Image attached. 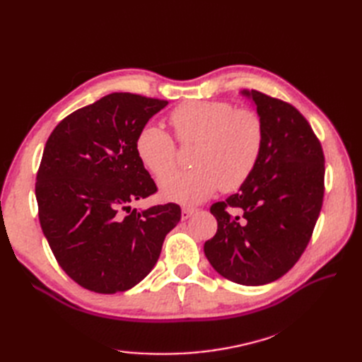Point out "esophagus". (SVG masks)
Returning a JSON list of instances; mask_svg holds the SVG:
<instances>
[{"instance_id":"1","label":"esophagus","mask_w":362,"mask_h":362,"mask_svg":"<svg viewBox=\"0 0 362 362\" xmlns=\"http://www.w3.org/2000/svg\"><path fill=\"white\" fill-rule=\"evenodd\" d=\"M196 211H198V208H194V206H182V211H181L182 221H185V218H189Z\"/></svg>"}]
</instances>
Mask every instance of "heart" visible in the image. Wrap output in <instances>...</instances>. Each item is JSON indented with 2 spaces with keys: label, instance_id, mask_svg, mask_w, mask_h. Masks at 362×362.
<instances>
[{
  "label": "heart",
  "instance_id": "1",
  "mask_svg": "<svg viewBox=\"0 0 362 362\" xmlns=\"http://www.w3.org/2000/svg\"><path fill=\"white\" fill-rule=\"evenodd\" d=\"M175 137L182 146L196 145L192 170L170 173L177 166V145L156 124L140 128L136 154L160 182L164 198L182 204L202 202L222 189L238 190L255 172L262 156L266 128L254 108L228 101H187L169 115Z\"/></svg>",
  "mask_w": 362,
  "mask_h": 362
}]
</instances>
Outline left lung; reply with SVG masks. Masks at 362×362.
<instances>
[{
    "mask_svg": "<svg viewBox=\"0 0 362 362\" xmlns=\"http://www.w3.org/2000/svg\"><path fill=\"white\" fill-rule=\"evenodd\" d=\"M243 93L264 122V149L240 192L211 205L217 233L204 250L223 278L264 286L286 275L310 243L323 204L325 156L298 108L258 90Z\"/></svg>",
    "mask_w": 362,
    "mask_h": 362,
    "instance_id": "left-lung-1",
    "label": "left lung"
}]
</instances>
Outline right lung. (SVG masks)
<instances>
[{
	"instance_id": "add662e5",
	"label": "right lung",
	"mask_w": 362,
	"mask_h": 362,
	"mask_svg": "<svg viewBox=\"0 0 362 362\" xmlns=\"http://www.w3.org/2000/svg\"><path fill=\"white\" fill-rule=\"evenodd\" d=\"M166 105L110 93L64 117L47 140L36 177L39 222L59 266L87 290L134 287L180 222L178 204L129 206L158 190L136 154V137Z\"/></svg>"
}]
</instances>
